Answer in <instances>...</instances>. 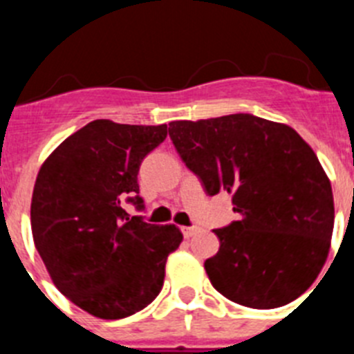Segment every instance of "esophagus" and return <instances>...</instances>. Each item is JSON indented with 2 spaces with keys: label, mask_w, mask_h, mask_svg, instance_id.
<instances>
[{
  "label": "esophagus",
  "mask_w": 354,
  "mask_h": 354,
  "mask_svg": "<svg viewBox=\"0 0 354 354\" xmlns=\"http://www.w3.org/2000/svg\"><path fill=\"white\" fill-rule=\"evenodd\" d=\"M198 230H200L198 227H183V234H184V237H187V239L195 236Z\"/></svg>",
  "instance_id": "obj_1"
}]
</instances>
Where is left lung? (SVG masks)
Returning a JSON list of instances; mask_svg holds the SVG:
<instances>
[{
  "label": "left lung",
  "mask_w": 354,
  "mask_h": 354,
  "mask_svg": "<svg viewBox=\"0 0 354 354\" xmlns=\"http://www.w3.org/2000/svg\"><path fill=\"white\" fill-rule=\"evenodd\" d=\"M168 133L205 193H232L239 214L214 230L220 250L204 264L212 287L250 308L299 298L326 262L335 218L314 150L292 127L250 113L170 122Z\"/></svg>",
  "instance_id": "left-lung-1"
}]
</instances>
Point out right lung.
Masks as SVG:
<instances>
[{
	"label": "right lung",
	"mask_w": 354,
	"mask_h": 354,
	"mask_svg": "<svg viewBox=\"0 0 354 354\" xmlns=\"http://www.w3.org/2000/svg\"><path fill=\"white\" fill-rule=\"evenodd\" d=\"M167 124L129 126L93 120L46 159L31 198L37 252L64 296L88 314L122 319L145 308L179 248L175 225H152L143 211L140 165L167 138Z\"/></svg>",
	"instance_id": "obj_1"
}]
</instances>
